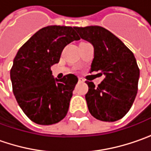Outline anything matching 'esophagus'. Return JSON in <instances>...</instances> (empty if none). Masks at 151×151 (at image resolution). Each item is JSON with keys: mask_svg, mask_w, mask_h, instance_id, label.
I'll return each mask as SVG.
<instances>
[{"mask_svg": "<svg viewBox=\"0 0 151 151\" xmlns=\"http://www.w3.org/2000/svg\"><path fill=\"white\" fill-rule=\"evenodd\" d=\"M84 80L82 78H78V82H80V83H82V82H84Z\"/></svg>", "mask_w": 151, "mask_h": 151, "instance_id": "esophagus-1", "label": "esophagus"}]
</instances>
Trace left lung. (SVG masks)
I'll list each match as a JSON object with an SVG mask.
<instances>
[{
	"label": "left lung",
	"mask_w": 151,
	"mask_h": 151,
	"mask_svg": "<svg viewBox=\"0 0 151 151\" xmlns=\"http://www.w3.org/2000/svg\"><path fill=\"white\" fill-rule=\"evenodd\" d=\"M80 37L94 47L91 72L105 75L98 86L86 81L85 100L96 119L113 122L123 118L137 96L139 68L133 53L105 28L92 25L74 27Z\"/></svg>",
	"instance_id": "left-lung-1"
}]
</instances>
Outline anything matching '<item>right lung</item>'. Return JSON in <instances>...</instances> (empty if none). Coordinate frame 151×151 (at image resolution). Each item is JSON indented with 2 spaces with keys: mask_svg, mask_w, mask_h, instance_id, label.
Wrapping results in <instances>:
<instances>
[{
  "mask_svg": "<svg viewBox=\"0 0 151 151\" xmlns=\"http://www.w3.org/2000/svg\"><path fill=\"white\" fill-rule=\"evenodd\" d=\"M79 39L74 27L49 25L37 31L19 49L10 71L13 91L33 122L52 125L66 117L78 78L67 74L55 78L50 68L59 62L68 43Z\"/></svg>",
  "mask_w": 151,
  "mask_h": 151,
  "instance_id": "obj_1",
  "label": "right lung"
}]
</instances>
